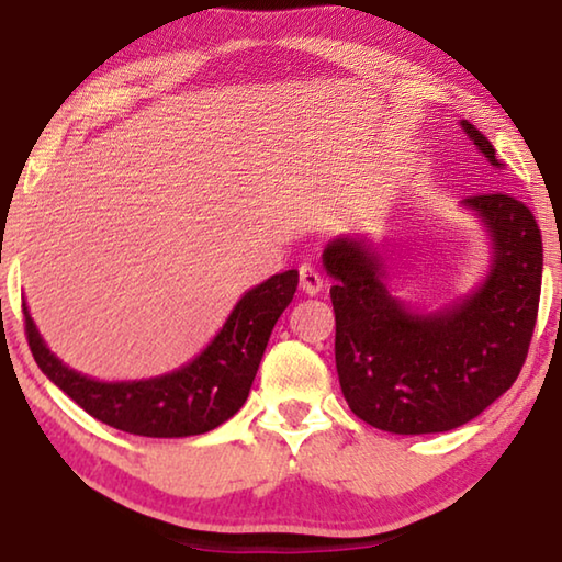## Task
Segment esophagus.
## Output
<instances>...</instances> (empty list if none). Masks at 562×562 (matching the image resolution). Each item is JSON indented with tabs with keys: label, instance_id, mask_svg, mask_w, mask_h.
I'll use <instances>...</instances> for the list:
<instances>
[{
	"label": "esophagus",
	"instance_id": "1",
	"mask_svg": "<svg viewBox=\"0 0 562 562\" xmlns=\"http://www.w3.org/2000/svg\"><path fill=\"white\" fill-rule=\"evenodd\" d=\"M322 288H325V280L322 274L312 268V265H302L300 268V290L304 294H317Z\"/></svg>",
	"mask_w": 562,
	"mask_h": 562
}]
</instances>
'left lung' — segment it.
<instances>
[{
	"instance_id": "1",
	"label": "left lung",
	"mask_w": 562,
	"mask_h": 562,
	"mask_svg": "<svg viewBox=\"0 0 562 562\" xmlns=\"http://www.w3.org/2000/svg\"><path fill=\"white\" fill-rule=\"evenodd\" d=\"M473 146L503 168L491 140L461 121ZM491 235V272L469 297L418 315L392 297L376 255L357 237L331 240L322 262L337 282L339 386L361 422L392 434H439L469 424L506 394L528 357L538 319L543 240L508 193L463 198Z\"/></svg>"
}]
</instances>
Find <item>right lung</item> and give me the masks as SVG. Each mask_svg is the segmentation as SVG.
Wrapping results in <instances>:
<instances>
[{"instance_id": "right-lung-1", "label": "right lung", "mask_w": 562, "mask_h": 562, "mask_svg": "<svg viewBox=\"0 0 562 562\" xmlns=\"http://www.w3.org/2000/svg\"><path fill=\"white\" fill-rule=\"evenodd\" d=\"M297 280V270H288L245 292L223 329L190 364L140 382H97L61 364L24 307L26 339L42 372L93 418L133 436L183 439L213 431L240 412Z\"/></svg>"}]
</instances>
